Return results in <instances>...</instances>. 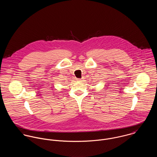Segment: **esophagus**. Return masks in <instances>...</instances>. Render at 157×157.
I'll use <instances>...</instances> for the list:
<instances>
[{
	"instance_id": "esophagus-1",
	"label": "esophagus",
	"mask_w": 157,
	"mask_h": 157,
	"mask_svg": "<svg viewBox=\"0 0 157 157\" xmlns=\"http://www.w3.org/2000/svg\"><path fill=\"white\" fill-rule=\"evenodd\" d=\"M76 80H77V82H81V81H82V80H81L80 78H77Z\"/></svg>"
}]
</instances>
